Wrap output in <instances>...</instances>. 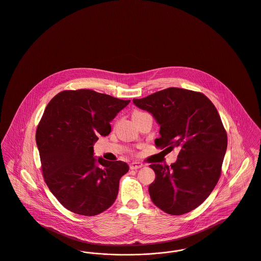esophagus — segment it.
Wrapping results in <instances>:
<instances>
[{"instance_id": "obj_1", "label": "esophagus", "mask_w": 261, "mask_h": 261, "mask_svg": "<svg viewBox=\"0 0 261 261\" xmlns=\"http://www.w3.org/2000/svg\"><path fill=\"white\" fill-rule=\"evenodd\" d=\"M142 166H143V164L140 163V162H132V163L129 164V168H130L132 170L139 169V168H141Z\"/></svg>"}]
</instances>
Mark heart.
Segmentation results:
<instances>
[{
	"label": "heart",
	"mask_w": 261,
	"mask_h": 261,
	"mask_svg": "<svg viewBox=\"0 0 261 261\" xmlns=\"http://www.w3.org/2000/svg\"><path fill=\"white\" fill-rule=\"evenodd\" d=\"M141 114H143V113L140 112V111H135L134 114H133V118H136V117H138V116L141 115Z\"/></svg>",
	"instance_id": "obj_1"
}]
</instances>
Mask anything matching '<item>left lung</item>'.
Instances as JSON below:
<instances>
[{"label":"left lung","instance_id":"1","mask_svg":"<svg viewBox=\"0 0 261 261\" xmlns=\"http://www.w3.org/2000/svg\"><path fill=\"white\" fill-rule=\"evenodd\" d=\"M134 104L160 125L157 147L180 149L170 166L150 165L155 172L148 187L153 204L173 216L191 212L214 190L226 154L227 137L216 107L200 92L174 87L134 99Z\"/></svg>","mask_w":261,"mask_h":261}]
</instances>
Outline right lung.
<instances>
[{
  "instance_id": "obj_1",
  "label": "right lung",
  "mask_w": 261,
  "mask_h": 261,
  "mask_svg": "<svg viewBox=\"0 0 261 261\" xmlns=\"http://www.w3.org/2000/svg\"><path fill=\"white\" fill-rule=\"evenodd\" d=\"M129 102L81 89L62 91L47 105L35 135L41 169L49 190L71 212L96 216L117 199L128 165L95 158L93 145L111 133L110 122Z\"/></svg>"
}]
</instances>
